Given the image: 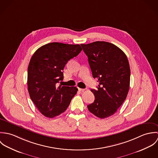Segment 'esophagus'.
Wrapping results in <instances>:
<instances>
[{"instance_id":"34e87169","label":"esophagus","mask_w":158,"mask_h":158,"mask_svg":"<svg viewBox=\"0 0 158 158\" xmlns=\"http://www.w3.org/2000/svg\"><path fill=\"white\" fill-rule=\"evenodd\" d=\"M78 90H80V91H84L85 90V89H82V88H78Z\"/></svg>"}]
</instances>
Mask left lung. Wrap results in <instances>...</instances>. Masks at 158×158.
Here are the masks:
<instances>
[{"label": "left lung", "instance_id": "left-lung-1", "mask_svg": "<svg viewBox=\"0 0 158 158\" xmlns=\"http://www.w3.org/2000/svg\"><path fill=\"white\" fill-rule=\"evenodd\" d=\"M94 78H97V90L91 89L94 102L88 105L90 113L105 118L117 112L127 98L130 89V68L125 53L116 45L105 41L81 44Z\"/></svg>", "mask_w": 158, "mask_h": 158}]
</instances>
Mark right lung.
<instances>
[{"label": "right lung", "instance_id": "1", "mask_svg": "<svg viewBox=\"0 0 158 158\" xmlns=\"http://www.w3.org/2000/svg\"><path fill=\"white\" fill-rule=\"evenodd\" d=\"M82 50L79 44L51 43L40 47L28 67L27 85L30 98L41 113L53 118L64 112L78 89L58 87L63 80V69L69 60Z\"/></svg>", "mask_w": 158, "mask_h": 158}]
</instances>
